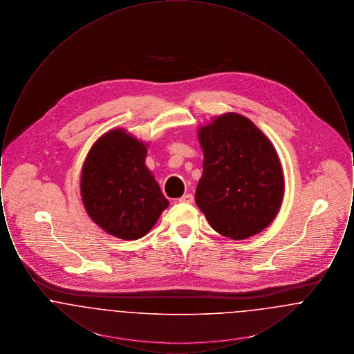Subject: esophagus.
<instances>
[{"label":"esophagus","instance_id":"34e87169","mask_svg":"<svg viewBox=\"0 0 354 354\" xmlns=\"http://www.w3.org/2000/svg\"><path fill=\"white\" fill-rule=\"evenodd\" d=\"M179 203L192 204V203H194V196H192V194H185V195H183V196L179 199Z\"/></svg>","mask_w":354,"mask_h":354}]
</instances>
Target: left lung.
I'll return each instance as SVG.
<instances>
[{"mask_svg":"<svg viewBox=\"0 0 354 354\" xmlns=\"http://www.w3.org/2000/svg\"><path fill=\"white\" fill-rule=\"evenodd\" d=\"M204 153L195 201L220 235L245 240L274 220L284 199L277 151L251 119L224 113L198 129Z\"/></svg>","mask_w":354,"mask_h":354,"instance_id":"1","label":"left lung"}]
</instances>
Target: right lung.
I'll list each match as a JSON object with an SVG mask.
<instances>
[{"instance_id":"obj_1","label":"right lung","mask_w":354,"mask_h":354,"mask_svg":"<svg viewBox=\"0 0 354 354\" xmlns=\"http://www.w3.org/2000/svg\"><path fill=\"white\" fill-rule=\"evenodd\" d=\"M147 147L127 130L111 129L94 142L82 166L80 189L88 218L122 240L147 235L169 205L146 166Z\"/></svg>"}]
</instances>
